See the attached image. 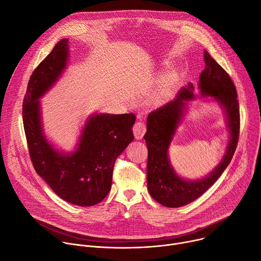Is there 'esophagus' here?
<instances>
[{
  "label": "esophagus",
  "instance_id": "esophagus-1",
  "mask_svg": "<svg viewBox=\"0 0 261 261\" xmlns=\"http://www.w3.org/2000/svg\"><path fill=\"white\" fill-rule=\"evenodd\" d=\"M146 131L145 125L142 122H136L133 126V133L136 139H141Z\"/></svg>",
  "mask_w": 261,
  "mask_h": 261
}]
</instances>
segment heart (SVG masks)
I'll use <instances>...</instances> for the list:
<instances>
[{
	"label": "heart",
	"instance_id": "obj_1",
	"mask_svg": "<svg viewBox=\"0 0 261 261\" xmlns=\"http://www.w3.org/2000/svg\"><path fill=\"white\" fill-rule=\"evenodd\" d=\"M170 80H171V75H168V76H166V81H165V82L168 83Z\"/></svg>",
	"mask_w": 261,
	"mask_h": 261
}]
</instances>
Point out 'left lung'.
I'll return each instance as SVG.
<instances>
[{
	"label": "left lung",
	"mask_w": 261,
	"mask_h": 261,
	"mask_svg": "<svg viewBox=\"0 0 261 261\" xmlns=\"http://www.w3.org/2000/svg\"><path fill=\"white\" fill-rule=\"evenodd\" d=\"M205 67L199 76L201 98H213L224 109L229 141L224 157L216 168L199 179H185L172 168L168 148L184 117L187 102L195 100L194 87L190 83L180 89L175 99L152 111L146 119L143 138L147 146L146 181L151 196L167 207H179L201 196L220 177L230 163L240 134V108L236 86L228 73L204 50Z\"/></svg>",
	"instance_id": "1"
}]
</instances>
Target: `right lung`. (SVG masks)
<instances>
[{
  "label": "right lung",
  "instance_id": "add662e5",
  "mask_svg": "<svg viewBox=\"0 0 261 261\" xmlns=\"http://www.w3.org/2000/svg\"><path fill=\"white\" fill-rule=\"evenodd\" d=\"M69 39L59 41L30 77L22 104L23 128L33 166L67 202L91 206L111 188L117 158L134 139V114H94L86 122L75 151L60 152L42 127L39 99L58 82L69 58Z\"/></svg>",
  "mask_w": 261,
  "mask_h": 261
}]
</instances>
